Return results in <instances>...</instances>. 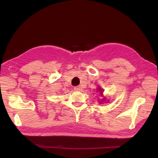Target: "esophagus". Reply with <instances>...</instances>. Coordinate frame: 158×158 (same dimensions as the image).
I'll return each mask as SVG.
<instances>
[{
  "label": "esophagus",
  "instance_id": "1",
  "mask_svg": "<svg viewBox=\"0 0 158 158\" xmlns=\"http://www.w3.org/2000/svg\"><path fill=\"white\" fill-rule=\"evenodd\" d=\"M81 89H82V88H81L80 86H75L74 87V90H76V91H80Z\"/></svg>",
  "mask_w": 158,
  "mask_h": 158
}]
</instances>
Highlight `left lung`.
I'll return each instance as SVG.
<instances>
[{
    "instance_id": "8db88e82",
    "label": "left lung",
    "mask_w": 158,
    "mask_h": 158,
    "mask_svg": "<svg viewBox=\"0 0 158 158\" xmlns=\"http://www.w3.org/2000/svg\"><path fill=\"white\" fill-rule=\"evenodd\" d=\"M98 91H99V92H100L99 94H101V95H103V89H102V88H98V89H97ZM106 99V98H103V100H101V102H103V100H105Z\"/></svg>"
}]
</instances>
